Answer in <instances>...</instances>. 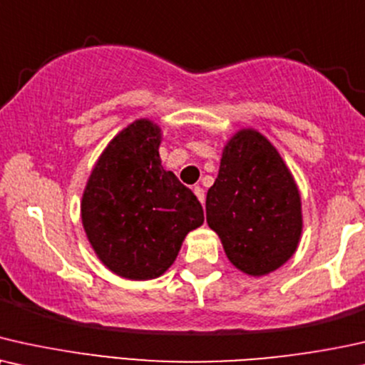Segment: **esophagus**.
Returning <instances> with one entry per match:
<instances>
[{"label": "esophagus", "mask_w": 365, "mask_h": 365, "mask_svg": "<svg viewBox=\"0 0 365 365\" xmlns=\"http://www.w3.org/2000/svg\"><path fill=\"white\" fill-rule=\"evenodd\" d=\"M193 193H195L197 198H198V200H200L202 203L205 202V192H203L202 187H198V185L193 187Z\"/></svg>", "instance_id": "obj_1"}]
</instances>
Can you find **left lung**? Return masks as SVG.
I'll use <instances>...</instances> for the list:
<instances>
[{
  "label": "left lung",
  "mask_w": 365,
  "mask_h": 365,
  "mask_svg": "<svg viewBox=\"0 0 365 365\" xmlns=\"http://www.w3.org/2000/svg\"><path fill=\"white\" fill-rule=\"evenodd\" d=\"M205 208L208 227L244 274H270L297 250L299 188L274 145L255 130L244 128L228 140Z\"/></svg>",
  "instance_id": "8db88e82"
}]
</instances>
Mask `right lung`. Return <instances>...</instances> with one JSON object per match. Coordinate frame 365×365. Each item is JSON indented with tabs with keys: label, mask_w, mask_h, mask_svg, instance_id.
<instances>
[{
	"label": "right lung",
	"mask_w": 365,
	"mask_h": 365,
	"mask_svg": "<svg viewBox=\"0 0 365 365\" xmlns=\"http://www.w3.org/2000/svg\"><path fill=\"white\" fill-rule=\"evenodd\" d=\"M162 130L147 118L126 126L100 155L81 198V222L95 254L113 274L157 279L182 242L203 223L190 188L162 167Z\"/></svg>",
	"instance_id": "obj_1"
}]
</instances>
